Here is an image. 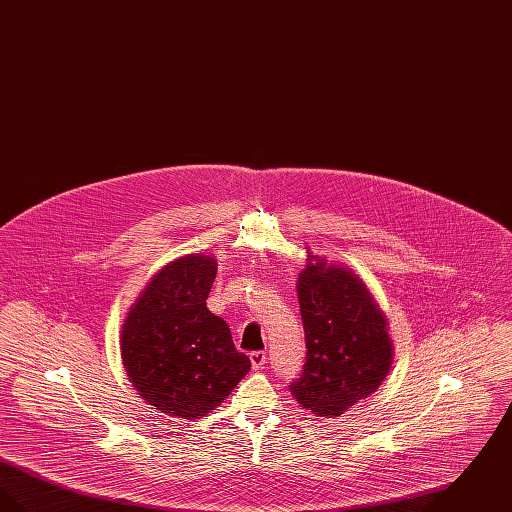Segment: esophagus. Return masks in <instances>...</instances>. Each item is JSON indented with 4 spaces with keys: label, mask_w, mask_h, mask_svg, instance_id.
<instances>
[{
    "label": "esophagus",
    "mask_w": 512,
    "mask_h": 512,
    "mask_svg": "<svg viewBox=\"0 0 512 512\" xmlns=\"http://www.w3.org/2000/svg\"><path fill=\"white\" fill-rule=\"evenodd\" d=\"M249 359H251L253 370H263L265 368V361H267V353L265 351H253L249 355Z\"/></svg>",
    "instance_id": "obj_1"
}]
</instances>
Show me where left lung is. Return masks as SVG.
<instances>
[{"mask_svg":"<svg viewBox=\"0 0 512 512\" xmlns=\"http://www.w3.org/2000/svg\"><path fill=\"white\" fill-rule=\"evenodd\" d=\"M307 361L290 384L311 414L334 418L380 388L390 372L388 320L349 268L309 255L297 278Z\"/></svg>","mask_w":512,"mask_h":512,"instance_id":"1","label":"left lung"}]
</instances>
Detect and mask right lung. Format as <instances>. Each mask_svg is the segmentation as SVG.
<instances>
[{
    "mask_svg": "<svg viewBox=\"0 0 512 512\" xmlns=\"http://www.w3.org/2000/svg\"><path fill=\"white\" fill-rule=\"evenodd\" d=\"M215 276L211 255L174 259L149 280L122 324V365L132 386L174 418L215 411L251 368L228 324L207 309Z\"/></svg>",
    "mask_w": 512,
    "mask_h": 512,
    "instance_id": "obj_1",
    "label": "right lung"
}]
</instances>
